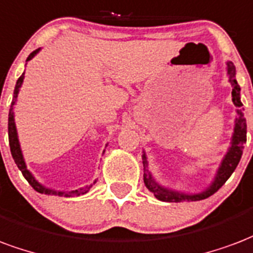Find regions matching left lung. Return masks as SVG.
Wrapping results in <instances>:
<instances>
[{"label": "left lung", "instance_id": "1", "mask_svg": "<svg viewBox=\"0 0 253 253\" xmlns=\"http://www.w3.org/2000/svg\"><path fill=\"white\" fill-rule=\"evenodd\" d=\"M226 75L229 78V83L232 85V102L236 106L237 110V118L235 121V128H233V135H232L231 147L228 149L226 154L221 161V165L217 170L214 179L212 184L209 185L204 192L201 193L194 194H186L182 192H177V190H171V189L164 188L161 186L158 182H155L153 178L151 173L147 170V158H146V153L143 151L142 160H143V181H145L146 188L150 190L151 193L154 194L155 198H158L161 201L165 203H181V201H200V200H205V198L211 197L221 188L222 185L225 184L226 179L229 178L232 173L235 171L236 166L240 162L241 155H243V149H244V143L247 142V122L241 110L243 103L240 100V85L236 82V68L232 61L226 63Z\"/></svg>", "mask_w": 253, "mask_h": 253}]
</instances>
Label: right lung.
<instances>
[{"label":"right lung","mask_w":253,"mask_h":253,"mask_svg":"<svg viewBox=\"0 0 253 253\" xmlns=\"http://www.w3.org/2000/svg\"><path fill=\"white\" fill-rule=\"evenodd\" d=\"M40 48L36 50H33L31 55L28 56L27 61H29L31 59H33L35 56L39 53ZM22 82H24V74L18 78L16 83V87H14V92H13V100L12 104H10V110H9V119H7V132H9V146H10V153H12V157L14 162H16L17 168L21 170L22 175L25 177L28 182L31 184V186L36 192L42 194H56V196H65V197H75V196H82V194H85L88 192L89 189L92 188V185H87L84 188L76 189V190H71V192H56L53 189L45 188L44 185H41L39 181H37L33 174L27 169V164H25V160H24V155H22L21 146H20V142H18V135H17V128H16V122H14V104H16L17 96H18V92H20V88H21ZM96 182V181H95ZM93 182V184H95Z\"/></svg>","instance_id":"obj_1"}]
</instances>
